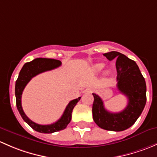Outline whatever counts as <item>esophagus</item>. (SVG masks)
<instances>
[{
	"instance_id": "34e87169",
	"label": "esophagus",
	"mask_w": 157,
	"mask_h": 157,
	"mask_svg": "<svg viewBox=\"0 0 157 157\" xmlns=\"http://www.w3.org/2000/svg\"><path fill=\"white\" fill-rule=\"evenodd\" d=\"M86 91L90 92H90L93 91V88H87V89H86Z\"/></svg>"
}]
</instances>
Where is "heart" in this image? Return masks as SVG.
<instances>
[{"label":"heart","instance_id":"b5f03b06","mask_svg":"<svg viewBox=\"0 0 157 157\" xmlns=\"http://www.w3.org/2000/svg\"><path fill=\"white\" fill-rule=\"evenodd\" d=\"M103 67H104V64L103 63H96L94 64V65L93 66V67H92V69H93V71L94 72H96V73H98V72H101V70L103 69ZM108 72H106V74H107Z\"/></svg>","mask_w":157,"mask_h":157}]
</instances>
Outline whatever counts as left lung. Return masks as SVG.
<instances>
[{
  "label": "left lung",
  "instance_id": "8db88e82",
  "mask_svg": "<svg viewBox=\"0 0 157 157\" xmlns=\"http://www.w3.org/2000/svg\"><path fill=\"white\" fill-rule=\"evenodd\" d=\"M109 60L116 59L117 88L128 98L126 107L119 113H111L96 94L94 96L92 114L95 123L101 128L121 132L134 125L146 104V82L136 63L125 55L111 51L103 54Z\"/></svg>",
  "mask_w": 157,
  "mask_h": 157
}]
</instances>
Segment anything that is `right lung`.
<instances>
[{"mask_svg": "<svg viewBox=\"0 0 157 157\" xmlns=\"http://www.w3.org/2000/svg\"><path fill=\"white\" fill-rule=\"evenodd\" d=\"M60 65L61 62L57 59L37 58L29 63H26L24 64L22 69L19 72L18 78L16 82L15 95L17 109L23 120L34 130L38 132L50 134L59 132V131L66 128L72 119L73 108L81 99V97H79L77 99L71 101L66 107L65 111L63 112V114L61 116L60 119L51 125H39V124L35 123L29 119L24 113L22 107V103H21V98H22V91L27 84L35 75H38L41 72H46V71L52 70V69L59 67Z\"/></svg>", "mask_w": 157, "mask_h": 157, "instance_id": "right-lung-1", "label": "right lung"}]
</instances>
